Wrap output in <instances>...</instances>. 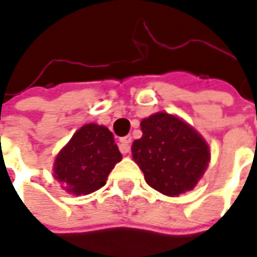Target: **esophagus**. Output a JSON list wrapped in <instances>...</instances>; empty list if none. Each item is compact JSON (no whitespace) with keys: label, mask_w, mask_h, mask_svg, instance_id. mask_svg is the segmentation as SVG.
I'll return each instance as SVG.
<instances>
[{"label":"esophagus","mask_w":257,"mask_h":257,"mask_svg":"<svg viewBox=\"0 0 257 257\" xmlns=\"http://www.w3.org/2000/svg\"><path fill=\"white\" fill-rule=\"evenodd\" d=\"M131 142H132V138L131 136H123L119 139V150H121V153L126 154L129 153V150H131Z\"/></svg>","instance_id":"obj_1"}]
</instances>
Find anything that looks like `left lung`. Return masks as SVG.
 Segmentation results:
<instances>
[{
	"mask_svg": "<svg viewBox=\"0 0 257 257\" xmlns=\"http://www.w3.org/2000/svg\"><path fill=\"white\" fill-rule=\"evenodd\" d=\"M142 138L132 143V157L146 182L167 196L192 191L210 161L200 135L178 116L157 112L141 122Z\"/></svg>",
	"mask_w": 257,
	"mask_h": 257,
	"instance_id": "obj_1",
	"label": "left lung"
}]
</instances>
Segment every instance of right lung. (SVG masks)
I'll list each match as a JSON object with an SVG mask.
<instances>
[{"label": "right lung", "mask_w": 257, "mask_h": 257, "mask_svg": "<svg viewBox=\"0 0 257 257\" xmlns=\"http://www.w3.org/2000/svg\"><path fill=\"white\" fill-rule=\"evenodd\" d=\"M121 159L110 129L86 123L57 156L54 178L72 195H89L105 185L108 174Z\"/></svg>", "instance_id": "right-lung-1"}]
</instances>
